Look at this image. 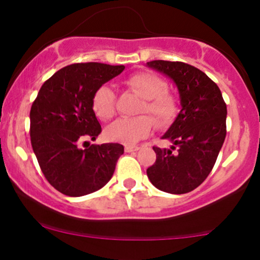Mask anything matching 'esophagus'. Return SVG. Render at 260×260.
Listing matches in <instances>:
<instances>
[{
    "mask_svg": "<svg viewBox=\"0 0 260 260\" xmlns=\"http://www.w3.org/2000/svg\"><path fill=\"white\" fill-rule=\"evenodd\" d=\"M140 147H138V145H126L124 147V150L127 151V153H133V151H137L139 150Z\"/></svg>",
    "mask_w": 260,
    "mask_h": 260,
    "instance_id": "1",
    "label": "esophagus"
}]
</instances>
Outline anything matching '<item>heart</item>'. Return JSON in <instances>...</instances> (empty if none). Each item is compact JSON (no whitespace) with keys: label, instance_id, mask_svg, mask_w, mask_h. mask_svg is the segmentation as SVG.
<instances>
[{"label":"heart","instance_id":"b5f03b06","mask_svg":"<svg viewBox=\"0 0 260 260\" xmlns=\"http://www.w3.org/2000/svg\"><path fill=\"white\" fill-rule=\"evenodd\" d=\"M122 84L142 96V101L136 109L137 115L139 113L150 114L160 128L170 126L177 117L180 109L177 96L165 89V83L159 77L147 72L133 73L122 80ZM91 106L99 120H112L116 113L115 91L109 85L99 86L92 95ZM146 115L118 120L107 128L106 138L124 144H133L147 138L153 131L154 122Z\"/></svg>","mask_w":260,"mask_h":260}]
</instances>
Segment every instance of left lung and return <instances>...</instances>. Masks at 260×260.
<instances>
[{
  "label": "left lung",
  "mask_w": 260,
  "mask_h": 260,
  "mask_svg": "<svg viewBox=\"0 0 260 260\" xmlns=\"http://www.w3.org/2000/svg\"><path fill=\"white\" fill-rule=\"evenodd\" d=\"M148 66L176 83L182 110L162 137L171 149L153 147L156 160L147 175L160 190L184 194L201 186L215 165L226 137L228 109L216 83L194 66L162 59Z\"/></svg>",
  "instance_id": "left-lung-1"
}]
</instances>
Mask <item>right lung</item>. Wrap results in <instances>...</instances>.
Segmentation results:
<instances>
[{
	"label": "right lung",
	"instance_id": "1",
	"mask_svg": "<svg viewBox=\"0 0 260 260\" xmlns=\"http://www.w3.org/2000/svg\"><path fill=\"white\" fill-rule=\"evenodd\" d=\"M124 70L99 62L73 63L44 83L30 109V142L41 171L51 186L70 197L104 187L123 154L118 143L79 149L83 138L95 140L101 126L92 111L95 90ZM85 143V142H84Z\"/></svg>",
	"mask_w": 260,
	"mask_h": 260
}]
</instances>
